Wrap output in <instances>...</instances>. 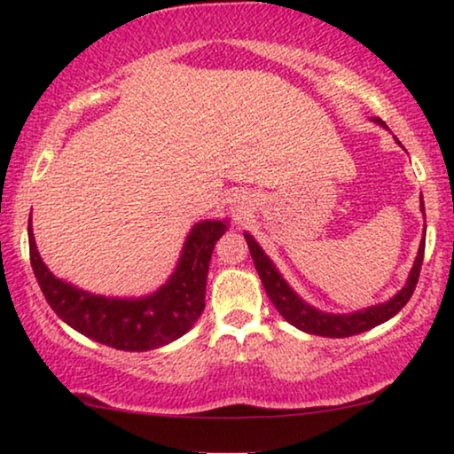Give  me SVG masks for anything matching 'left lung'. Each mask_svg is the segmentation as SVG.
<instances>
[{"label": "left lung", "instance_id": "left-lung-1", "mask_svg": "<svg viewBox=\"0 0 454 454\" xmlns=\"http://www.w3.org/2000/svg\"><path fill=\"white\" fill-rule=\"evenodd\" d=\"M372 121H376L378 126L387 128V123L378 120V117H374ZM421 213H424V219H426L424 200H421ZM244 238L247 241V247H250L252 260L254 264H256V270L260 275V281H262L266 289V295H269L270 301L275 303L277 312L281 314L289 325H294L303 333L318 334V337H331V339H343V337H351V334L365 333L370 331V328L382 325V322H387L393 318V316L399 314L401 309L405 308V303L411 300L415 285H418L421 262H424V250H426V229H424V239L419 241L418 256L413 260V266L411 270H409V277L401 291H396L390 300L376 303V306L356 309V312H349V314H333V312H322V309L309 306L306 300H301V297L294 291V287L285 281L275 262L266 256L258 241L254 239L247 231L244 233Z\"/></svg>", "mask_w": 454, "mask_h": 454}]
</instances>
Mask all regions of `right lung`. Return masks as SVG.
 Masks as SVG:
<instances>
[{
  "mask_svg": "<svg viewBox=\"0 0 454 454\" xmlns=\"http://www.w3.org/2000/svg\"><path fill=\"white\" fill-rule=\"evenodd\" d=\"M33 215V213H30ZM227 219H204L190 229L171 277L142 297L98 295L55 277L43 262L28 219L30 264L55 314L97 343L121 351H151L184 337L204 309L208 262Z\"/></svg>",
  "mask_w": 454,
  "mask_h": 454,
  "instance_id": "1",
  "label": "right lung"
}]
</instances>
